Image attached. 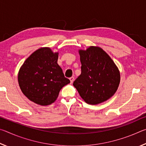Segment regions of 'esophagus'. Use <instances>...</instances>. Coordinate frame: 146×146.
Here are the masks:
<instances>
[{
	"label": "esophagus",
	"mask_w": 146,
	"mask_h": 146,
	"mask_svg": "<svg viewBox=\"0 0 146 146\" xmlns=\"http://www.w3.org/2000/svg\"><path fill=\"white\" fill-rule=\"evenodd\" d=\"M70 82H71V84H72V83L74 82V80H75V78H74L73 76H72V77L70 78Z\"/></svg>",
	"instance_id": "esophagus-1"
}]
</instances>
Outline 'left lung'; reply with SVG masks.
<instances>
[{
    "mask_svg": "<svg viewBox=\"0 0 146 146\" xmlns=\"http://www.w3.org/2000/svg\"><path fill=\"white\" fill-rule=\"evenodd\" d=\"M81 74L73 86L81 98L89 104L105 102L117 91L120 81L119 70L114 62L103 49L90 46L80 49Z\"/></svg>",
    "mask_w": 146,
    "mask_h": 146,
    "instance_id": "left-lung-1",
    "label": "left lung"
}]
</instances>
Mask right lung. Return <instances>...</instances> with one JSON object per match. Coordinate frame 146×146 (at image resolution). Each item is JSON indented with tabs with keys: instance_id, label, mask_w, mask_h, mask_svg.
<instances>
[{
	"instance_id": "add662e5",
	"label": "right lung",
	"mask_w": 146,
	"mask_h": 146,
	"mask_svg": "<svg viewBox=\"0 0 146 146\" xmlns=\"http://www.w3.org/2000/svg\"><path fill=\"white\" fill-rule=\"evenodd\" d=\"M58 58V53H53L49 48H41L20 68L19 84L29 100L40 106L50 105L56 100L61 89L70 83L57 64Z\"/></svg>"
}]
</instances>
